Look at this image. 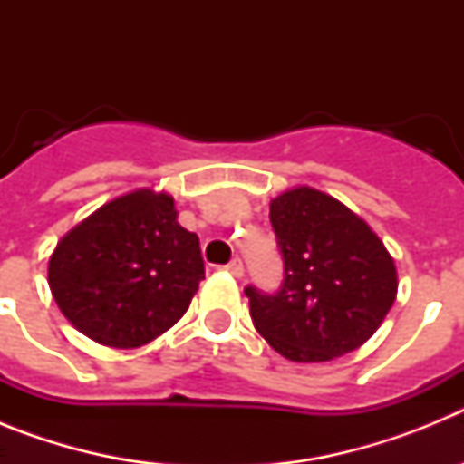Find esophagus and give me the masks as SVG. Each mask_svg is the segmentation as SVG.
Masks as SVG:
<instances>
[{
	"label": "esophagus",
	"mask_w": 464,
	"mask_h": 464,
	"mask_svg": "<svg viewBox=\"0 0 464 464\" xmlns=\"http://www.w3.org/2000/svg\"><path fill=\"white\" fill-rule=\"evenodd\" d=\"M225 269H227V272L237 278L244 276V262H241L239 257H235V260L229 262V265H225Z\"/></svg>",
	"instance_id": "obj_1"
}]
</instances>
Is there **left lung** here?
Masks as SVG:
<instances>
[{
    "mask_svg": "<svg viewBox=\"0 0 464 464\" xmlns=\"http://www.w3.org/2000/svg\"><path fill=\"white\" fill-rule=\"evenodd\" d=\"M269 220L285 278L276 295L244 290L256 330L293 362H327L362 346L397 297L383 241L346 204L309 186L274 197Z\"/></svg>",
    "mask_w": 464,
    "mask_h": 464,
    "instance_id": "left-lung-1",
    "label": "left lung"
}]
</instances>
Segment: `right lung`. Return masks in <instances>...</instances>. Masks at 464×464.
Instances as JSON below:
<instances>
[{
	"label": "right lung",
	"mask_w": 464,
	"mask_h": 464,
	"mask_svg": "<svg viewBox=\"0 0 464 464\" xmlns=\"http://www.w3.org/2000/svg\"><path fill=\"white\" fill-rule=\"evenodd\" d=\"M204 278L199 239L176 220L174 197L139 188L57 241L48 285L85 337L139 348L181 321Z\"/></svg>",
	"instance_id": "obj_1"
}]
</instances>
